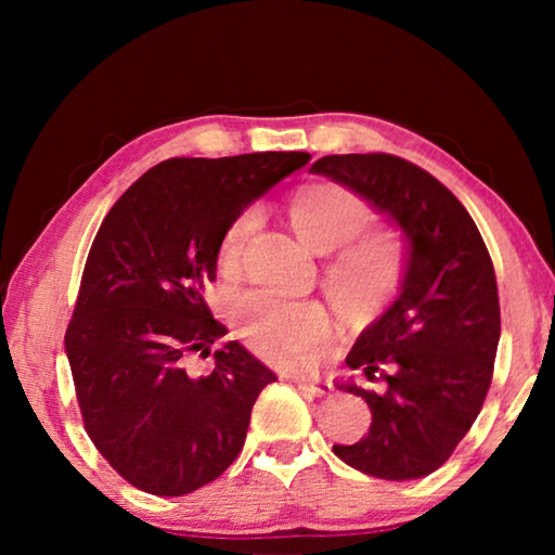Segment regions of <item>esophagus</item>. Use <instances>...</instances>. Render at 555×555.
<instances>
[{"label": "esophagus", "instance_id": "obj_1", "mask_svg": "<svg viewBox=\"0 0 555 555\" xmlns=\"http://www.w3.org/2000/svg\"><path fill=\"white\" fill-rule=\"evenodd\" d=\"M291 382H294L298 389H306V391H311V393H318V397H321V393L331 391V384L323 382L321 377H318V374H294V377H291Z\"/></svg>", "mask_w": 555, "mask_h": 555}]
</instances>
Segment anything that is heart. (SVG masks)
Wrapping results in <instances>:
<instances>
[{"label": "heart", "instance_id": "1", "mask_svg": "<svg viewBox=\"0 0 555 555\" xmlns=\"http://www.w3.org/2000/svg\"><path fill=\"white\" fill-rule=\"evenodd\" d=\"M288 224L315 255H331L325 291L345 321L362 323L379 315L399 294L409 251L397 232H365L372 210L362 195L333 181L296 188L286 203ZM257 224V212L244 210L224 228L218 242V267L234 274ZM234 323L247 345L279 367H300L331 337V318L313 300H276L247 294L234 304Z\"/></svg>", "mask_w": 555, "mask_h": 555}]
</instances>
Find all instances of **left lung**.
<instances>
[{
	"label": "left lung",
	"mask_w": 555,
	"mask_h": 555,
	"mask_svg": "<svg viewBox=\"0 0 555 555\" xmlns=\"http://www.w3.org/2000/svg\"><path fill=\"white\" fill-rule=\"evenodd\" d=\"M311 173L350 188L401 230L397 298L357 337L337 389L367 401L370 434L333 453L379 480H418L446 463L482 409L500 345V296L482 234L448 188L391 154H333Z\"/></svg>",
	"instance_id": "1"
}]
</instances>
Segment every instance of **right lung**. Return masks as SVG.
Here are the masks:
<instances>
[{
    "instance_id": "right-lung-1",
    "label": "right lung",
    "mask_w": 555,
    "mask_h": 555,
    "mask_svg": "<svg viewBox=\"0 0 555 555\" xmlns=\"http://www.w3.org/2000/svg\"><path fill=\"white\" fill-rule=\"evenodd\" d=\"M306 152L168 158L127 188L92 242L65 354L86 430L137 490L195 492L228 469L251 406L276 374L228 335L205 304L228 224ZM214 354L208 378L186 370Z\"/></svg>"
}]
</instances>
